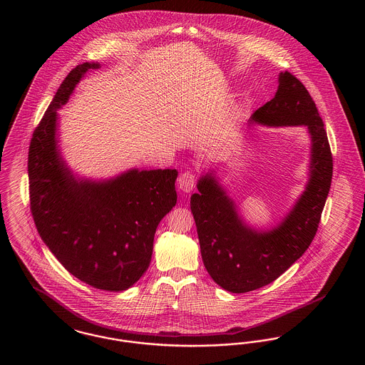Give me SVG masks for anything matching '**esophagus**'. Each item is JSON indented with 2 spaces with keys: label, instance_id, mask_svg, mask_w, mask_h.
Listing matches in <instances>:
<instances>
[{
  "label": "esophagus",
  "instance_id": "obj_1",
  "mask_svg": "<svg viewBox=\"0 0 365 365\" xmlns=\"http://www.w3.org/2000/svg\"><path fill=\"white\" fill-rule=\"evenodd\" d=\"M195 186V176L190 171L179 175L178 178V187L183 192H190Z\"/></svg>",
  "mask_w": 365,
  "mask_h": 365
}]
</instances>
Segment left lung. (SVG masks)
<instances>
[{"label": "left lung", "mask_w": 365, "mask_h": 365, "mask_svg": "<svg viewBox=\"0 0 365 365\" xmlns=\"http://www.w3.org/2000/svg\"><path fill=\"white\" fill-rule=\"evenodd\" d=\"M275 97L249 122L267 127H305L311 138L305 190L271 228L250 226L227 194L215 170L200 176L190 198L201 256L210 278L230 293H247L272 283L312 242L332 178V156L324 124L305 86L290 72L279 73Z\"/></svg>", "instance_id": "obj_1"}]
</instances>
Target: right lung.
Listing matches in <instances>:
<instances>
[{"label": "right lung", "mask_w": 365, "mask_h": 365, "mask_svg": "<svg viewBox=\"0 0 365 365\" xmlns=\"http://www.w3.org/2000/svg\"><path fill=\"white\" fill-rule=\"evenodd\" d=\"M98 63H83L58 87L29 150L30 202L35 226L56 259L75 278L124 292L146 272L161 219L176 204V170L133 168L109 179L72 173L63 158L57 110Z\"/></svg>", "instance_id": "1"}]
</instances>
